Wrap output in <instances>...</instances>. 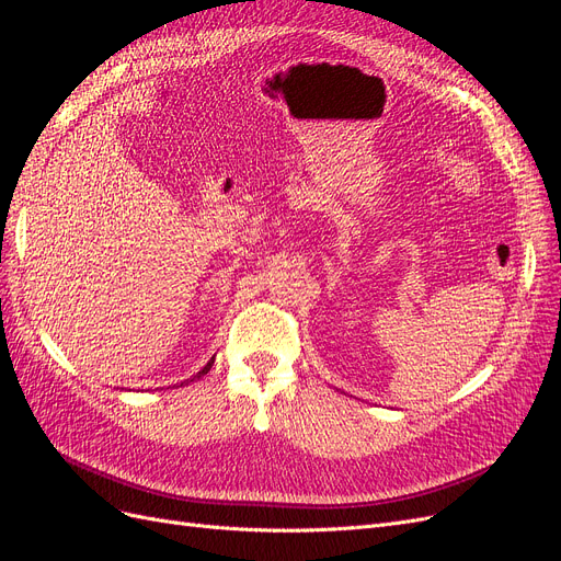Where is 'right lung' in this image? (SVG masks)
<instances>
[{
    "label": "right lung",
    "instance_id": "right-lung-1",
    "mask_svg": "<svg viewBox=\"0 0 561 561\" xmlns=\"http://www.w3.org/2000/svg\"><path fill=\"white\" fill-rule=\"evenodd\" d=\"M213 363H215V358H210V360H208V365H206V367H203V369H201V371H196V375H194V377H192V379H186V381H182V383H180V386H184V383H192V381H196V379H201V377H206V375H208V371H210V367H213Z\"/></svg>",
    "mask_w": 561,
    "mask_h": 561
}]
</instances>
